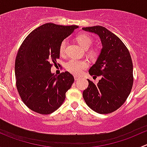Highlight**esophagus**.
Listing matches in <instances>:
<instances>
[{
    "label": "esophagus",
    "mask_w": 147,
    "mask_h": 147,
    "mask_svg": "<svg viewBox=\"0 0 147 147\" xmlns=\"http://www.w3.org/2000/svg\"><path fill=\"white\" fill-rule=\"evenodd\" d=\"M74 78H75V81H77V80H78L79 79H80V77H78V76H77V75H75V77H74Z\"/></svg>",
    "instance_id": "1"
}]
</instances>
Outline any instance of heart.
<instances>
[{
    "label": "heart",
    "instance_id": "heart-1",
    "mask_svg": "<svg viewBox=\"0 0 147 147\" xmlns=\"http://www.w3.org/2000/svg\"><path fill=\"white\" fill-rule=\"evenodd\" d=\"M78 41L84 49H88L91 47L93 43V40L89 35L86 34H82L78 37ZM67 45V40L65 39L62 40L60 44V53L63 55L66 51V47ZM92 54H95V50H92ZM88 62L84 60H78V59L71 58L65 63V67L69 72L75 75H80L82 71L88 67Z\"/></svg>",
    "mask_w": 147,
    "mask_h": 147
}]
</instances>
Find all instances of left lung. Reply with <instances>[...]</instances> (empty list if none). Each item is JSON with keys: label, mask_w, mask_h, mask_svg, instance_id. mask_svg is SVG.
<instances>
[{"label": "left lung", "mask_w": 147, "mask_h": 147, "mask_svg": "<svg viewBox=\"0 0 147 147\" xmlns=\"http://www.w3.org/2000/svg\"><path fill=\"white\" fill-rule=\"evenodd\" d=\"M100 36L102 49L89 73L100 76L97 84L87 80L88 87L82 96L87 106L100 114H109L119 109L131 92L134 82L133 64L129 50L124 42L102 26L82 28Z\"/></svg>", "instance_id": "1"}]
</instances>
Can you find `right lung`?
<instances>
[{
	"instance_id": "1",
	"label": "right lung",
	"mask_w": 147,
	"mask_h": 147,
	"mask_svg": "<svg viewBox=\"0 0 147 147\" xmlns=\"http://www.w3.org/2000/svg\"><path fill=\"white\" fill-rule=\"evenodd\" d=\"M77 26L45 23L32 30L23 40L16 55V87L22 101L41 115L57 110L65 100V93L74 82L69 72L55 76L53 65L60 58V44Z\"/></svg>"
}]
</instances>
